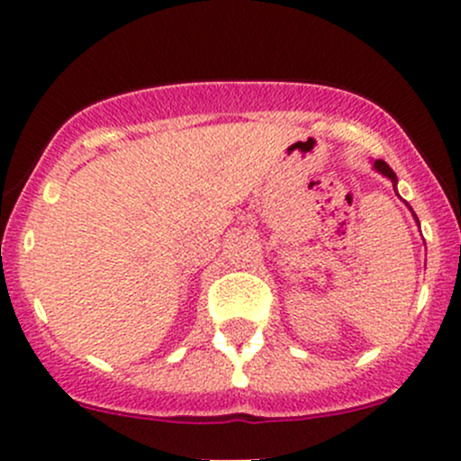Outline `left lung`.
Wrapping results in <instances>:
<instances>
[{"label": "left lung", "mask_w": 461, "mask_h": 461, "mask_svg": "<svg viewBox=\"0 0 461 461\" xmlns=\"http://www.w3.org/2000/svg\"><path fill=\"white\" fill-rule=\"evenodd\" d=\"M373 167H375V171H379V173H382L384 177H388L390 182H393V186L396 188V176H394V171H393V168L388 167V164H385L384 160H375ZM410 210H411V208H410ZM414 219H416V214H414ZM416 223H418V219H416Z\"/></svg>", "instance_id": "8db88e82"}]
</instances>
